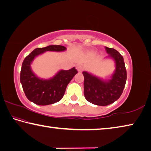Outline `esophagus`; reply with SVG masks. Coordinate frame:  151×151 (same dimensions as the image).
Masks as SVG:
<instances>
[{"mask_svg":"<svg viewBox=\"0 0 151 151\" xmlns=\"http://www.w3.org/2000/svg\"><path fill=\"white\" fill-rule=\"evenodd\" d=\"M76 68H77V70H78L79 72H81L82 70H83V66L82 65H81V64H78L77 65V67H76Z\"/></svg>","mask_w":151,"mask_h":151,"instance_id":"obj_1","label":"esophagus"}]
</instances>
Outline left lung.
I'll list each match as a JSON object with an SVG mask.
<instances>
[{
    "mask_svg": "<svg viewBox=\"0 0 151 151\" xmlns=\"http://www.w3.org/2000/svg\"><path fill=\"white\" fill-rule=\"evenodd\" d=\"M105 49L109 54L107 58H111L115 63V70L111 79L104 80L83 71L84 96L89 102L100 106H106L117 101L123 93L127 80V71L122 55L113 48L105 47Z\"/></svg>",
    "mask_w": 151,
    "mask_h": 151,
    "instance_id": "obj_1",
    "label": "left lung"
}]
</instances>
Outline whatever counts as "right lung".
<instances>
[{
	"label": "right lung",
	"instance_id": "add662e5",
	"mask_svg": "<svg viewBox=\"0 0 151 151\" xmlns=\"http://www.w3.org/2000/svg\"><path fill=\"white\" fill-rule=\"evenodd\" d=\"M65 50V46L60 45L38 47L24 60L20 80L26 96L30 101L38 105H47L55 104L62 99L66 87L78 73L76 68L69 70H60L53 78L44 80L34 74L30 65L34 58L45 52H63Z\"/></svg>",
	"mask_w": 151,
	"mask_h": 151
}]
</instances>
